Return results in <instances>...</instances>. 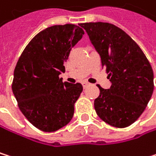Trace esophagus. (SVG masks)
I'll return each instance as SVG.
<instances>
[{
    "mask_svg": "<svg viewBox=\"0 0 156 156\" xmlns=\"http://www.w3.org/2000/svg\"><path fill=\"white\" fill-rule=\"evenodd\" d=\"M82 86H83V88L85 89V88H87V87L89 86V83H87V82H83V83H82Z\"/></svg>",
    "mask_w": 156,
    "mask_h": 156,
    "instance_id": "1",
    "label": "esophagus"
}]
</instances>
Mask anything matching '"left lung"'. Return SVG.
Returning a JSON list of instances; mask_svg holds the SVG:
<instances>
[{
  "label": "left lung",
  "mask_w": 156,
  "mask_h": 156,
  "mask_svg": "<svg viewBox=\"0 0 156 156\" xmlns=\"http://www.w3.org/2000/svg\"><path fill=\"white\" fill-rule=\"evenodd\" d=\"M90 41L100 54L111 87L100 89L94 108L105 123L126 128L140 116L154 91V72L139 45L110 23H83Z\"/></svg>",
  "instance_id": "8db88e82"
}]
</instances>
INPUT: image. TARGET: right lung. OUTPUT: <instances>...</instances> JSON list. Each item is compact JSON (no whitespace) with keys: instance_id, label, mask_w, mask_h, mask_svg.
Wrapping results in <instances>:
<instances>
[{"instance_id":"right-lung-1","label":"right lung","mask_w":156,"mask_h":156,"mask_svg":"<svg viewBox=\"0 0 156 156\" xmlns=\"http://www.w3.org/2000/svg\"><path fill=\"white\" fill-rule=\"evenodd\" d=\"M84 30L76 25L45 28L23 51L14 71L12 90L22 114L37 129L52 132L67 125L83 90L80 83L63 82L59 75Z\"/></svg>"}]
</instances>
